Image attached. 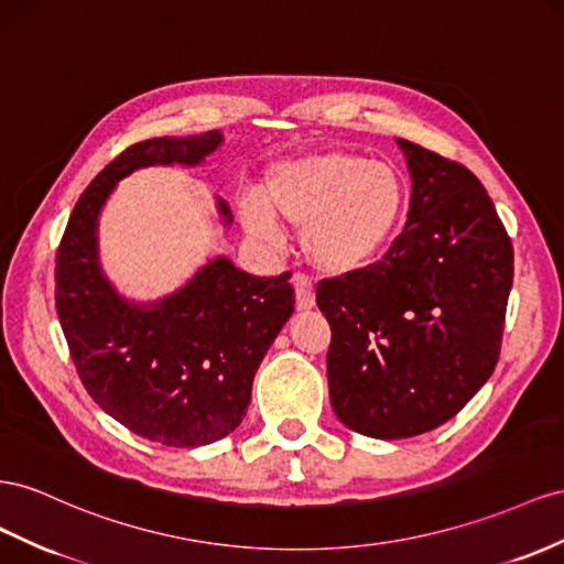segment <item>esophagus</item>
I'll use <instances>...</instances> for the list:
<instances>
[{"label":"esophagus","instance_id":"1","mask_svg":"<svg viewBox=\"0 0 564 564\" xmlns=\"http://www.w3.org/2000/svg\"><path fill=\"white\" fill-rule=\"evenodd\" d=\"M294 289H296V303H299L301 311L315 306V286H313V280L306 275V272H296Z\"/></svg>","mask_w":564,"mask_h":564}]
</instances>
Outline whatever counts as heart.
Segmentation results:
<instances>
[{
  "label": "heart",
  "mask_w": 564,
  "mask_h": 564,
  "mask_svg": "<svg viewBox=\"0 0 564 564\" xmlns=\"http://www.w3.org/2000/svg\"><path fill=\"white\" fill-rule=\"evenodd\" d=\"M408 185L391 163L348 151L278 163L261 196L241 202V218L256 237H272L278 223L303 230V249L327 272L360 270L387 249L399 230Z\"/></svg>",
  "instance_id": "obj_1"
}]
</instances>
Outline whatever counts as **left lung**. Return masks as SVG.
<instances>
[{"instance_id": "1", "label": "left lung", "mask_w": 564, "mask_h": 564, "mask_svg": "<svg viewBox=\"0 0 564 564\" xmlns=\"http://www.w3.org/2000/svg\"><path fill=\"white\" fill-rule=\"evenodd\" d=\"M413 177L403 232L379 261L317 282L332 327L329 401L372 438L432 432L491 377L512 286V241L477 175L399 140Z\"/></svg>"}]
</instances>
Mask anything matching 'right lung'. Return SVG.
Returning <instances> with one entry per match:
<instances>
[{"label": "right lung", "instance_id": "obj_1", "mask_svg": "<svg viewBox=\"0 0 564 564\" xmlns=\"http://www.w3.org/2000/svg\"><path fill=\"white\" fill-rule=\"evenodd\" d=\"M220 142L210 130L128 147L80 194L56 249V315L83 387L132 434L175 448L239 427L258 365L294 311L292 272L253 278L216 258L177 294L130 306L99 272L95 230L120 177L154 163H202ZM220 213L232 223L223 202Z\"/></svg>", "mask_w": 564, "mask_h": 564}]
</instances>
